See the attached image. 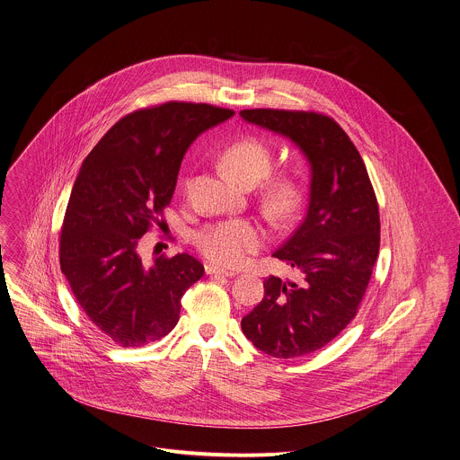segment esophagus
Segmentation results:
<instances>
[{"label": "esophagus", "instance_id": "1", "mask_svg": "<svg viewBox=\"0 0 460 460\" xmlns=\"http://www.w3.org/2000/svg\"><path fill=\"white\" fill-rule=\"evenodd\" d=\"M206 275H218V277H236V271H229V270H220V268H217V266H211V264H208L206 266Z\"/></svg>", "mask_w": 460, "mask_h": 460}]
</instances>
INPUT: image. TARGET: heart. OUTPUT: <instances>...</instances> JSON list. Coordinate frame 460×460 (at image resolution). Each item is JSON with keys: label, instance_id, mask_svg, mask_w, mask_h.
<instances>
[{"label": "heart", "instance_id": "1", "mask_svg": "<svg viewBox=\"0 0 460 460\" xmlns=\"http://www.w3.org/2000/svg\"><path fill=\"white\" fill-rule=\"evenodd\" d=\"M220 160L229 176L242 185L252 187L268 176L273 155L262 141L247 137L229 145ZM262 203L277 218H286L298 203V189L288 178H271L262 189ZM264 240V229L252 218L211 222L192 234V243L199 254L224 268L242 266L249 255L261 249Z\"/></svg>", "mask_w": 460, "mask_h": 460}]
</instances>
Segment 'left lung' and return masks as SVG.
I'll return each mask as SVG.
<instances>
[{"instance_id": "left-lung-1", "label": "left lung", "mask_w": 460, "mask_h": 460, "mask_svg": "<svg viewBox=\"0 0 460 460\" xmlns=\"http://www.w3.org/2000/svg\"><path fill=\"white\" fill-rule=\"evenodd\" d=\"M240 116L289 137L310 164L305 218L273 257L304 282L264 280V298L242 319L255 348L273 358L310 355L357 315L379 254V208L367 167L341 125L312 111L245 109Z\"/></svg>"}]
</instances>
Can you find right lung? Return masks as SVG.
Returning a JSON list of instances; mask_svg holds the SVG:
<instances>
[{
	"mask_svg": "<svg viewBox=\"0 0 460 460\" xmlns=\"http://www.w3.org/2000/svg\"><path fill=\"white\" fill-rule=\"evenodd\" d=\"M231 109L165 102L114 123L75 178L59 236V266L90 321L121 348L165 337L181 296L205 275L192 255H139L141 236L164 224L183 155Z\"/></svg>",
	"mask_w": 460,
	"mask_h": 460,
	"instance_id": "1",
	"label": "right lung"
}]
</instances>
